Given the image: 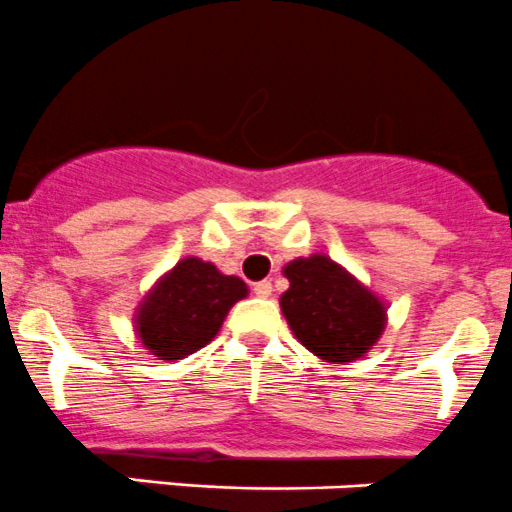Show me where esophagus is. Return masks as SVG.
I'll return each instance as SVG.
<instances>
[{
    "mask_svg": "<svg viewBox=\"0 0 512 512\" xmlns=\"http://www.w3.org/2000/svg\"><path fill=\"white\" fill-rule=\"evenodd\" d=\"M252 292H255L257 297H270V295H272V282H270V280L255 282V287H252Z\"/></svg>",
    "mask_w": 512,
    "mask_h": 512,
    "instance_id": "34e87169",
    "label": "esophagus"
}]
</instances>
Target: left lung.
Returning <instances> with one entry per match:
<instances>
[{
	"instance_id": "1",
	"label": "left lung",
	"mask_w": 512,
	"mask_h": 512,
	"mask_svg": "<svg viewBox=\"0 0 512 512\" xmlns=\"http://www.w3.org/2000/svg\"><path fill=\"white\" fill-rule=\"evenodd\" d=\"M290 287L280 295L292 335L330 365L367 355L388 325V302L322 252L282 267Z\"/></svg>"
}]
</instances>
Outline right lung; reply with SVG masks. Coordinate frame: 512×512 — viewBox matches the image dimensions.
I'll return each instance as SVG.
<instances>
[{
    "instance_id": "1",
    "label": "right lung",
    "mask_w": 512,
    "mask_h": 512,
    "mask_svg": "<svg viewBox=\"0 0 512 512\" xmlns=\"http://www.w3.org/2000/svg\"><path fill=\"white\" fill-rule=\"evenodd\" d=\"M250 295L245 282L212 262L182 257L147 290L135 310V332L157 360H182L220 332L235 302Z\"/></svg>"
}]
</instances>
